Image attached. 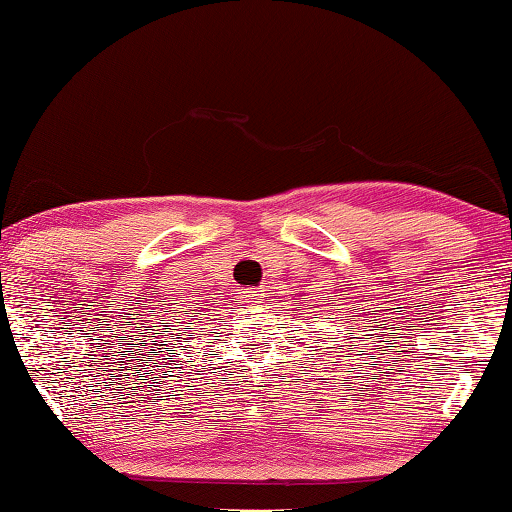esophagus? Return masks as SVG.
Segmentation results:
<instances>
[{"label": "esophagus", "mask_w": 512, "mask_h": 512, "mask_svg": "<svg viewBox=\"0 0 512 512\" xmlns=\"http://www.w3.org/2000/svg\"><path fill=\"white\" fill-rule=\"evenodd\" d=\"M259 295H262L259 291H246V300L255 304V302H259Z\"/></svg>", "instance_id": "obj_1"}]
</instances>
